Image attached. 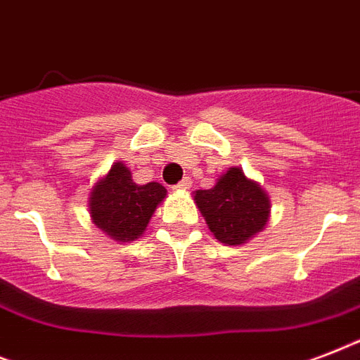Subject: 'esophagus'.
<instances>
[{
	"label": "esophagus",
	"mask_w": 360,
	"mask_h": 360,
	"mask_svg": "<svg viewBox=\"0 0 360 360\" xmlns=\"http://www.w3.org/2000/svg\"><path fill=\"white\" fill-rule=\"evenodd\" d=\"M192 186V181H191V177H185V179L181 181V183H177V185L174 186L175 191H179V192H186L188 191V188H191Z\"/></svg>",
	"instance_id": "obj_1"
}]
</instances>
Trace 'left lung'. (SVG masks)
Returning a JSON list of instances; mask_svg holds the SVG:
<instances>
[{"label":"left lung","mask_w":360,"mask_h":360,"mask_svg":"<svg viewBox=\"0 0 360 360\" xmlns=\"http://www.w3.org/2000/svg\"><path fill=\"white\" fill-rule=\"evenodd\" d=\"M194 203L214 239L226 246L248 243L265 230L271 219L269 194L239 166L220 175L213 188L194 192Z\"/></svg>","instance_id":"1"}]
</instances>
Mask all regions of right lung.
I'll return each mask as SVG.
<instances>
[{
  "instance_id": "add662e5",
  "label": "right lung",
  "mask_w": 360,
  "mask_h": 360,
  "mask_svg": "<svg viewBox=\"0 0 360 360\" xmlns=\"http://www.w3.org/2000/svg\"><path fill=\"white\" fill-rule=\"evenodd\" d=\"M168 191L160 183L136 185L130 169L121 160L91 186L87 207L91 222L110 239L130 243L146 233L149 220Z\"/></svg>"
}]
</instances>
